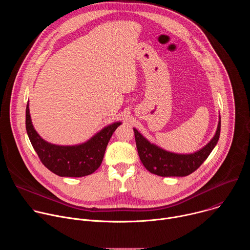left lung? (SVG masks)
<instances>
[{
    "label": "left lung",
    "mask_w": 250,
    "mask_h": 250,
    "mask_svg": "<svg viewBox=\"0 0 250 250\" xmlns=\"http://www.w3.org/2000/svg\"><path fill=\"white\" fill-rule=\"evenodd\" d=\"M133 131L139 158L150 173L161 177H184L196 171L218 144L221 132V120L215 136L205 147L193 154H176L165 151L151 145L135 128H133Z\"/></svg>",
    "instance_id": "obj_1"
}]
</instances>
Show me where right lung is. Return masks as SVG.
<instances>
[{
    "mask_svg": "<svg viewBox=\"0 0 250 250\" xmlns=\"http://www.w3.org/2000/svg\"><path fill=\"white\" fill-rule=\"evenodd\" d=\"M121 123L102 129L80 146H59L43 140L32 126L29 108L25 110V128L29 140L42 163L60 177H83L94 173L101 165L110 138Z\"/></svg>",
    "mask_w": 250,
    "mask_h": 250,
    "instance_id": "right-lung-1",
    "label": "right lung"
}]
</instances>
